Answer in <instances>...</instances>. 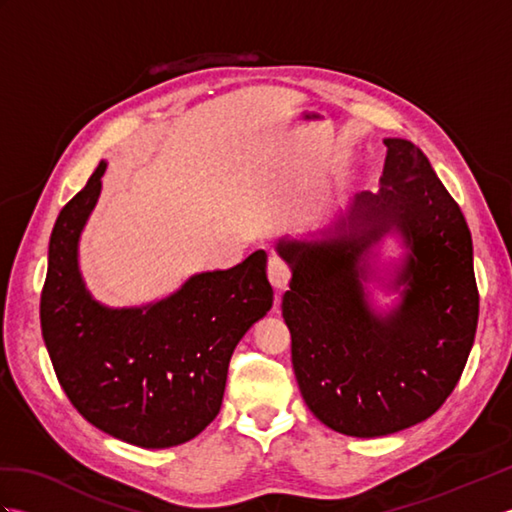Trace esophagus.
Here are the masks:
<instances>
[{
    "label": "esophagus",
    "instance_id": "34e87169",
    "mask_svg": "<svg viewBox=\"0 0 512 512\" xmlns=\"http://www.w3.org/2000/svg\"><path fill=\"white\" fill-rule=\"evenodd\" d=\"M290 277H292V270L284 262V259L277 257V255L268 259V279L277 290H284L290 284Z\"/></svg>",
    "mask_w": 512,
    "mask_h": 512
}]
</instances>
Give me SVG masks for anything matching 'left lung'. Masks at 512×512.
Masks as SVG:
<instances>
[{
  "instance_id": "1",
  "label": "left lung",
  "mask_w": 512,
  "mask_h": 512,
  "mask_svg": "<svg viewBox=\"0 0 512 512\" xmlns=\"http://www.w3.org/2000/svg\"><path fill=\"white\" fill-rule=\"evenodd\" d=\"M383 143L376 193L352 195L317 231L275 244L292 270L281 312L301 396L352 438L433 416L458 385L480 312L460 206L411 140ZM387 236L396 258L379 253ZM378 291L397 297L380 304Z\"/></svg>"
}]
</instances>
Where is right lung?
I'll return each mask as SVG.
<instances>
[{
    "label": "right lung",
    "mask_w": 512,
    "mask_h": 512,
    "mask_svg": "<svg viewBox=\"0 0 512 512\" xmlns=\"http://www.w3.org/2000/svg\"><path fill=\"white\" fill-rule=\"evenodd\" d=\"M107 162L63 206L48 246L41 332L76 411L107 436L143 449L193 440L222 407L228 361L273 308L266 250L204 270L140 306H107L81 273L79 246L101 198Z\"/></svg>",
    "instance_id": "add662e5"
}]
</instances>
